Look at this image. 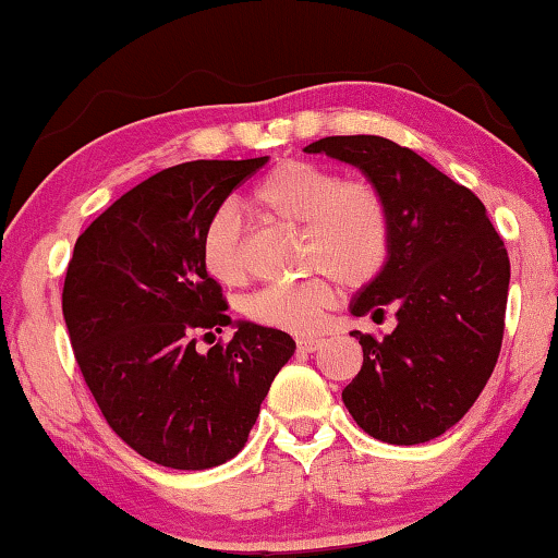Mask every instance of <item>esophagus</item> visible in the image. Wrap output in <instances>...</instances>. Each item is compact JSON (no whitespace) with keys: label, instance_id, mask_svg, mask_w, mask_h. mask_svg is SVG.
Returning a JSON list of instances; mask_svg holds the SVG:
<instances>
[{"label":"esophagus","instance_id":"esophagus-1","mask_svg":"<svg viewBox=\"0 0 558 558\" xmlns=\"http://www.w3.org/2000/svg\"><path fill=\"white\" fill-rule=\"evenodd\" d=\"M320 344H323V338H300L298 340V350L315 352L317 348H320Z\"/></svg>","mask_w":558,"mask_h":558}]
</instances>
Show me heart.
<instances>
[{
    "mask_svg": "<svg viewBox=\"0 0 558 558\" xmlns=\"http://www.w3.org/2000/svg\"><path fill=\"white\" fill-rule=\"evenodd\" d=\"M255 214L272 223L303 226V265L317 270L293 282H272L243 303L251 323L311 332L335 303V282L365 288L387 268L395 243L390 201L369 179H342L332 166L286 158L251 191ZM203 270L220 286L247 278L243 226L231 208L206 218L198 235Z\"/></svg>",
    "mask_w": 558,
    "mask_h": 558,
    "instance_id": "obj_1",
    "label": "heart"
}]
</instances>
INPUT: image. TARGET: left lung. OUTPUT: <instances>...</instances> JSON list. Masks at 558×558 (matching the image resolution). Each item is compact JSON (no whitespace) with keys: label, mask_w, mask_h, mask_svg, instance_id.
Here are the masks:
<instances>
[{"label":"left lung","mask_w":558,"mask_h":558,"mask_svg":"<svg viewBox=\"0 0 558 558\" xmlns=\"http://www.w3.org/2000/svg\"><path fill=\"white\" fill-rule=\"evenodd\" d=\"M367 173L390 201L395 243L387 268L352 315L397 327L352 332L362 367L342 402L369 437L422 445L470 412L497 367L509 295V255L484 203L412 148L383 136H325L305 146Z\"/></svg>","instance_id":"left-lung-1"}]
</instances>
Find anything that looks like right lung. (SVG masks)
Masks as SVG:
<instances>
[{"label": "right lung", "instance_id": "obj_1", "mask_svg": "<svg viewBox=\"0 0 558 558\" xmlns=\"http://www.w3.org/2000/svg\"><path fill=\"white\" fill-rule=\"evenodd\" d=\"M265 161L166 168L106 208L69 260L61 311L88 390L131 449L171 470H210L241 452L295 352L288 332L253 323L196 352V338L233 323L201 265V228Z\"/></svg>", "mask_w": 558, "mask_h": 558}]
</instances>
